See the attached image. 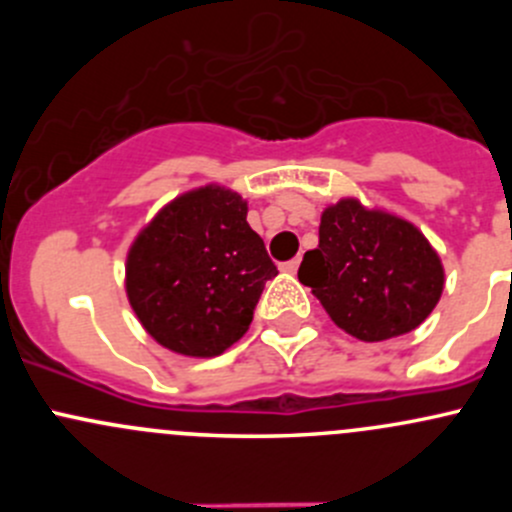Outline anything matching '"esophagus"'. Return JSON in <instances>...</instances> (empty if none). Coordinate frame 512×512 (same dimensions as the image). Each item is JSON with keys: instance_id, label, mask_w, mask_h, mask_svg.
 <instances>
[{"instance_id": "1", "label": "esophagus", "mask_w": 512, "mask_h": 512, "mask_svg": "<svg viewBox=\"0 0 512 512\" xmlns=\"http://www.w3.org/2000/svg\"><path fill=\"white\" fill-rule=\"evenodd\" d=\"M297 270H299V260H297V257L282 265V272H289V275H294V272H297Z\"/></svg>"}]
</instances>
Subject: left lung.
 <instances>
[{
  "mask_svg": "<svg viewBox=\"0 0 512 512\" xmlns=\"http://www.w3.org/2000/svg\"><path fill=\"white\" fill-rule=\"evenodd\" d=\"M299 282L339 329L359 342H386L433 312L446 272L414 223L342 198L324 208L319 245L304 252Z\"/></svg>",
  "mask_w": 512,
  "mask_h": 512,
  "instance_id": "8db88e82",
  "label": "left lung"
}]
</instances>
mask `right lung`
<instances>
[{"label":"right lung","instance_id":"add662e5","mask_svg":"<svg viewBox=\"0 0 512 512\" xmlns=\"http://www.w3.org/2000/svg\"><path fill=\"white\" fill-rule=\"evenodd\" d=\"M277 277L247 200L208 183L170 200L126 257V297L141 327L175 354L210 359L240 342Z\"/></svg>","mask_w":512,"mask_h":512}]
</instances>
